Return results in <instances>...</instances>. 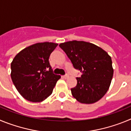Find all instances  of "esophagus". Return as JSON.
<instances>
[{"label": "esophagus", "instance_id": "34e87169", "mask_svg": "<svg viewBox=\"0 0 131 131\" xmlns=\"http://www.w3.org/2000/svg\"><path fill=\"white\" fill-rule=\"evenodd\" d=\"M63 77L64 79H68L69 77V75H63Z\"/></svg>", "mask_w": 131, "mask_h": 131}]
</instances>
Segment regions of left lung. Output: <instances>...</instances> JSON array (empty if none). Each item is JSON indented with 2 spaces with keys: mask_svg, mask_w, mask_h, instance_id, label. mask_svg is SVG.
I'll return each instance as SVG.
<instances>
[{
  "mask_svg": "<svg viewBox=\"0 0 131 131\" xmlns=\"http://www.w3.org/2000/svg\"><path fill=\"white\" fill-rule=\"evenodd\" d=\"M71 60L74 68L81 72L77 77L73 96L82 104H93L106 94L110 86L113 69L112 58L105 50L90 42L72 40L59 45Z\"/></svg>",
  "mask_w": 131,
  "mask_h": 131,
  "instance_id": "obj_1",
  "label": "left lung"
}]
</instances>
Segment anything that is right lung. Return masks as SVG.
Listing matches in <instances>:
<instances>
[{
  "instance_id": "1",
  "label": "right lung",
  "mask_w": 131,
  "mask_h": 131,
  "mask_svg": "<svg viewBox=\"0 0 131 131\" xmlns=\"http://www.w3.org/2000/svg\"><path fill=\"white\" fill-rule=\"evenodd\" d=\"M58 44L39 42L19 52L11 63V78L19 93L32 102L45 100L52 93L61 76L53 73L50 55Z\"/></svg>"
}]
</instances>
